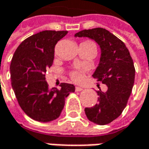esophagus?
<instances>
[{
	"instance_id": "obj_1",
	"label": "esophagus",
	"mask_w": 149,
	"mask_h": 149,
	"mask_svg": "<svg viewBox=\"0 0 149 149\" xmlns=\"http://www.w3.org/2000/svg\"><path fill=\"white\" fill-rule=\"evenodd\" d=\"M82 90H83V88H82V87H79V86H76V87H75V91H77V92L82 91Z\"/></svg>"
}]
</instances>
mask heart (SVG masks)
Instances as JSON below:
<instances>
[{"instance_id":"1","label":"heart","mask_w":149,"mask_h":149,"mask_svg":"<svg viewBox=\"0 0 149 149\" xmlns=\"http://www.w3.org/2000/svg\"><path fill=\"white\" fill-rule=\"evenodd\" d=\"M85 43H89V44H94L92 41H89V40H87V41H84ZM95 45V44H94ZM71 78L73 79V80L74 81H79L81 80L82 79V73L79 70H75V71H73L71 73Z\"/></svg>"}]
</instances>
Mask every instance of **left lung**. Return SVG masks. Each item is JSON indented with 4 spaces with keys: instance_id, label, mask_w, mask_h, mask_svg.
<instances>
[{
    "instance_id": "1",
    "label": "left lung",
    "mask_w": 149,
    "mask_h": 149,
    "mask_svg": "<svg viewBox=\"0 0 149 149\" xmlns=\"http://www.w3.org/2000/svg\"><path fill=\"white\" fill-rule=\"evenodd\" d=\"M74 36L90 38L100 45V64L93 77L106 84L108 90L97 91L98 104L85 108L84 111L89 121L108 124L116 119L127 105L134 84V61L123 41L104 28L83 30Z\"/></svg>"
}]
</instances>
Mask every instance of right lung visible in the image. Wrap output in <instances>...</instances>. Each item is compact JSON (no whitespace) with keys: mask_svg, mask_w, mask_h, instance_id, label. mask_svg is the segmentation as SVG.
<instances>
[{"mask_svg":"<svg viewBox=\"0 0 149 149\" xmlns=\"http://www.w3.org/2000/svg\"><path fill=\"white\" fill-rule=\"evenodd\" d=\"M67 31H44L23 40L10 63L11 85L22 110L32 119L49 122L59 118L74 84L62 83L49 89L45 73L53 64L54 47Z\"/></svg>","mask_w":149,"mask_h":149,"instance_id":"1","label":"right lung"}]
</instances>
